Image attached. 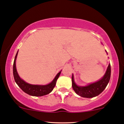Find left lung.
I'll return each mask as SVG.
<instances>
[{
  "label": "left lung",
  "mask_w": 124,
  "mask_h": 124,
  "mask_svg": "<svg viewBox=\"0 0 124 124\" xmlns=\"http://www.w3.org/2000/svg\"><path fill=\"white\" fill-rule=\"evenodd\" d=\"M111 76V66L110 63L108 66L106 72L102 78L94 83H92L87 86H78L74 80V76L72 75V86L76 93L80 96L86 98H91L97 96L101 94L106 88L108 84Z\"/></svg>",
  "instance_id": "obj_1"
}]
</instances>
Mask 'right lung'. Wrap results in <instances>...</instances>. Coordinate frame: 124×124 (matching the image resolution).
<instances>
[{
    "label": "right lung",
    "mask_w": 124,
    "mask_h": 124,
    "mask_svg": "<svg viewBox=\"0 0 124 124\" xmlns=\"http://www.w3.org/2000/svg\"><path fill=\"white\" fill-rule=\"evenodd\" d=\"M18 51L17 52L16 55L15 56V59L13 63V76H14V80L16 83L18 85V86L23 90L26 94L33 96H42L46 95L49 94L53 91V88L56 85V81L61 74V70L59 73H57V75L53 80L51 82L47 85H32L26 83L23 80L19 77L16 67V60L17 56Z\"/></svg>",
    "instance_id": "1"
}]
</instances>
